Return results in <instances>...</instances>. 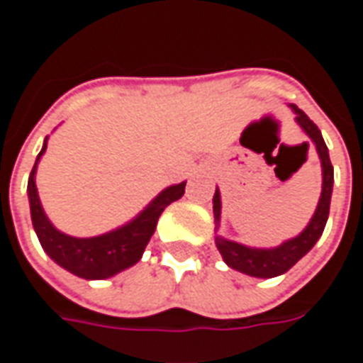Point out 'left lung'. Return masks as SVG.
Returning <instances> with one entry per match:
<instances>
[{
  "label": "left lung",
  "instance_id": "8db88e82",
  "mask_svg": "<svg viewBox=\"0 0 363 363\" xmlns=\"http://www.w3.org/2000/svg\"><path fill=\"white\" fill-rule=\"evenodd\" d=\"M291 111L296 112L297 124L303 128L305 134L311 138V142L317 147L320 167H323V190H320L319 204H317V210L313 213L309 225L299 235L289 239L286 243H281L280 247H274V249H252V247H245V245L229 241V239H223L220 235L216 237V247L221 252L225 264L233 268V270L255 276V278H274V276L288 272L289 268L311 251L313 245L319 241V237L323 235V229H325L328 220L335 171H333V165H330L327 143L323 140L319 128L313 124V120L303 111H299L296 104H291ZM220 216L221 198L220 190L216 189V194H213V218H216L218 225H220Z\"/></svg>",
  "mask_w": 363,
  "mask_h": 363
}]
</instances>
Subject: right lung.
<instances>
[{"instance_id": "obj_1", "label": "right lung", "mask_w": 363, "mask_h": 363, "mask_svg": "<svg viewBox=\"0 0 363 363\" xmlns=\"http://www.w3.org/2000/svg\"><path fill=\"white\" fill-rule=\"evenodd\" d=\"M46 140H48V135H46ZM46 140H44L43 150L38 153L35 167L30 171L27 186L33 228H35L38 241L43 245L46 255L56 264L66 268L67 272L85 278V280H104V278H111L114 274L134 267L135 262L142 259L145 245L150 243L155 225H157L159 216L163 213L167 206L184 194L186 182L173 184V186L163 190L138 218H134L122 228L114 229L111 233L87 237V239L69 237L58 231L46 218L40 198H38V190H36V165L46 151Z\"/></svg>"}]
</instances>
